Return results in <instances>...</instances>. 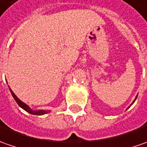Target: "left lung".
Here are the masks:
<instances>
[{"mask_svg": "<svg viewBox=\"0 0 147 147\" xmlns=\"http://www.w3.org/2000/svg\"><path fill=\"white\" fill-rule=\"evenodd\" d=\"M135 100H136V99H135ZM135 100H134V102H135ZM134 102H133V103H134ZM133 103H132V104H133ZM132 104H131V105H132ZM131 105H130V106H131Z\"/></svg>", "mask_w": 147, "mask_h": 147, "instance_id": "left-lung-1", "label": "left lung"}]
</instances>
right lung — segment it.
<instances>
[{
    "mask_svg": "<svg viewBox=\"0 0 147 147\" xmlns=\"http://www.w3.org/2000/svg\"><path fill=\"white\" fill-rule=\"evenodd\" d=\"M9 90H10L12 96L13 97L14 100L16 101V102L18 103V106H19L20 107H22L23 110H25L26 111H28V113H30V114H32V115H45L49 112V111H43V110H39V111H32V109L28 107L27 104H25L24 102H23L22 101H20V100H19V99L17 98V96L13 94V92L12 91V90H11V89H9Z\"/></svg>",
    "mask_w": 147,
    "mask_h": 147,
    "instance_id": "1",
    "label": "right lung"
}]
</instances>
